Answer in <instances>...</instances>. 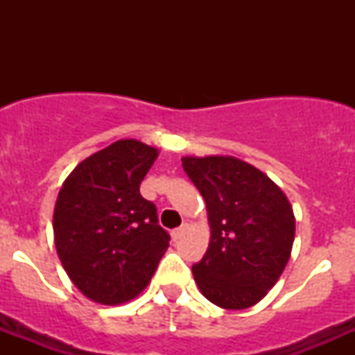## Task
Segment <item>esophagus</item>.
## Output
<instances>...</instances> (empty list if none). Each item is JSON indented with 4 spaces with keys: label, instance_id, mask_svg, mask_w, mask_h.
I'll list each match as a JSON object with an SVG mask.
<instances>
[{
    "label": "esophagus",
    "instance_id": "obj_1",
    "mask_svg": "<svg viewBox=\"0 0 355 355\" xmlns=\"http://www.w3.org/2000/svg\"><path fill=\"white\" fill-rule=\"evenodd\" d=\"M185 230H187V225H184V227L180 228H175V230L171 232V239H173V241H178V239L185 234Z\"/></svg>",
    "mask_w": 355,
    "mask_h": 355
}]
</instances>
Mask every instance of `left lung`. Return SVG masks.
I'll return each mask as SVG.
<instances>
[{"mask_svg":"<svg viewBox=\"0 0 355 355\" xmlns=\"http://www.w3.org/2000/svg\"><path fill=\"white\" fill-rule=\"evenodd\" d=\"M185 173L206 200L209 247L192 266L204 297L241 311L266 297L284 273L295 237L285 192L261 170L234 156H184Z\"/></svg>","mask_w":355,"mask_h":355,"instance_id":"1","label":"left lung"}]
</instances>
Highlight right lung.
<instances>
[{"instance_id":"add662e5","label":"right lung","mask_w":355,"mask_h":355,"mask_svg":"<svg viewBox=\"0 0 355 355\" xmlns=\"http://www.w3.org/2000/svg\"><path fill=\"white\" fill-rule=\"evenodd\" d=\"M156 148L120 139L85 157L60 189L53 232L68 278L87 299L118 306L148 287L170 235L139 192Z\"/></svg>"}]
</instances>
